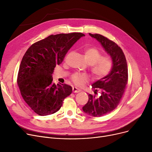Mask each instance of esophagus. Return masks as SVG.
Segmentation results:
<instances>
[{"mask_svg":"<svg viewBox=\"0 0 152 152\" xmlns=\"http://www.w3.org/2000/svg\"><path fill=\"white\" fill-rule=\"evenodd\" d=\"M73 91L75 93H78V92H79V91H80V90L77 89V87H73Z\"/></svg>","mask_w":152,"mask_h":152,"instance_id":"34e87169","label":"esophagus"}]
</instances>
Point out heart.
<instances>
[{
	"label": "heart",
	"mask_w": 152,
	"mask_h": 152,
	"mask_svg": "<svg viewBox=\"0 0 152 152\" xmlns=\"http://www.w3.org/2000/svg\"><path fill=\"white\" fill-rule=\"evenodd\" d=\"M83 52L87 61L89 63L90 70L95 79H100L107 76L113 68L112 58L108 55H102V53L95 47H85ZM71 80L76 85L81 86L87 80V76L80 73H75Z\"/></svg>",
	"instance_id": "obj_1"
}]
</instances>
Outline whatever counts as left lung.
Returning <instances> with one entry per match:
<instances>
[{
  "label": "left lung",
  "mask_w": 152,
  "mask_h": 152,
  "mask_svg": "<svg viewBox=\"0 0 152 152\" xmlns=\"http://www.w3.org/2000/svg\"><path fill=\"white\" fill-rule=\"evenodd\" d=\"M89 35L100 42L113 61L110 73L105 77L94 83L92 87L101 91V95L89 94V100L83 107L86 113L94 117H100L110 113L119 105L128 81V69L125 55L115 42L99 34Z\"/></svg>",
  "instance_id": "left-lung-1"
}]
</instances>
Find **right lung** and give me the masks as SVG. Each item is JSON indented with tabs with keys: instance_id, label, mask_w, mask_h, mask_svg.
I'll return each mask as SVG.
<instances>
[{
	"instance_id": "obj_1",
	"label": "right lung",
	"mask_w": 152,
	"mask_h": 152,
	"mask_svg": "<svg viewBox=\"0 0 152 152\" xmlns=\"http://www.w3.org/2000/svg\"><path fill=\"white\" fill-rule=\"evenodd\" d=\"M84 36L81 33L52 34L32 44L24 55L17 84L23 99L37 115L56 113L71 94L70 86L52 83V74L70 48Z\"/></svg>"
}]
</instances>
